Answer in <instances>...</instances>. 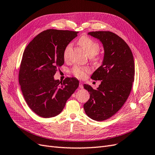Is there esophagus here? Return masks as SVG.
I'll return each mask as SVG.
<instances>
[{
    "mask_svg": "<svg viewBox=\"0 0 155 155\" xmlns=\"http://www.w3.org/2000/svg\"><path fill=\"white\" fill-rule=\"evenodd\" d=\"M79 87L81 89L83 88V83L82 82H79Z\"/></svg>",
    "mask_w": 155,
    "mask_h": 155,
    "instance_id": "34e87169",
    "label": "esophagus"
}]
</instances>
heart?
Here are the masks:
<instances>
[{
    "instance_id": "heart-1",
    "label": "heart",
    "mask_w": 155,
    "mask_h": 155,
    "mask_svg": "<svg viewBox=\"0 0 155 155\" xmlns=\"http://www.w3.org/2000/svg\"><path fill=\"white\" fill-rule=\"evenodd\" d=\"M78 44L81 46V48L85 51L87 54L89 56L92 61L98 63L100 61L101 56L98 52L100 50V45L96 41L91 39L87 35H83L79 38ZM72 48L71 43L67 44L63 49V56L65 61H68L70 59V53ZM72 74L75 76L79 79L85 78L87 74L91 72V68L88 67L75 66L72 68Z\"/></svg>"
}]
</instances>
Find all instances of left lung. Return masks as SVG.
<instances>
[{
    "instance_id": "8db88e82",
    "label": "left lung",
    "mask_w": 155,
    "mask_h": 155,
    "mask_svg": "<svg viewBox=\"0 0 155 155\" xmlns=\"http://www.w3.org/2000/svg\"><path fill=\"white\" fill-rule=\"evenodd\" d=\"M88 35L100 39L105 54L102 64L91 76L94 80H101L99 87L83 85L90 92L83 107L89 118L104 121L114 115L127 100L134 79V58L128 45L114 33L98 31Z\"/></svg>"
}]
</instances>
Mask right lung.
<instances>
[{
  "label": "right lung",
  "instance_id": "1",
  "mask_svg": "<svg viewBox=\"0 0 155 155\" xmlns=\"http://www.w3.org/2000/svg\"><path fill=\"white\" fill-rule=\"evenodd\" d=\"M78 31L48 29L28 45L22 55L18 82L27 105L36 114L51 118L60 114L79 86L74 78L63 81L54 76L64 64L63 49Z\"/></svg>",
  "mask_w": 155,
  "mask_h": 155
}]
</instances>
